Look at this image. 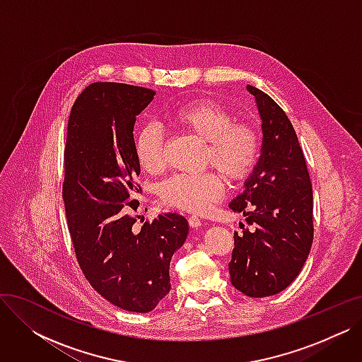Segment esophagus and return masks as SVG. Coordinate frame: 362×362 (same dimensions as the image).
I'll use <instances>...</instances> for the list:
<instances>
[{
    "mask_svg": "<svg viewBox=\"0 0 362 362\" xmlns=\"http://www.w3.org/2000/svg\"><path fill=\"white\" fill-rule=\"evenodd\" d=\"M187 221H189V226L194 227V229H198V227L201 226V218H198L197 216L189 217V218H187Z\"/></svg>",
    "mask_w": 362,
    "mask_h": 362,
    "instance_id": "obj_1",
    "label": "esophagus"
}]
</instances>
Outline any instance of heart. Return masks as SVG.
<instances>
[{
	"label": "heart",
	"instance_id": "heart-1",
	"mask_svg": "<svg viewBox=\"0 0 362 362\" xmlns=\"http://www.w3.org/2000/svg\"><path fill=\"white\" fill-rule=\"evenodd\" d=\"M173 123L205 142L204 164L214 165L229 182H239L255 167L261 139L257 127L214 101H192L171 112ZM135 152L141 167L151 175L167 167L165 141L157 124H145L136 135ZM224 194V179L216 171L175 175L160 187L163 202L179 210L202 213Z\"/></svg>",
	"mask_w": 362,
	"mask_h": 362
}]
</instances>
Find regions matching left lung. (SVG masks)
Returning <instances> with one entry per match:
<instances>
[{
	"mask_svg": "<svg viewBox=\"0 0 362 362\" xmlns=\"http://www.w3.org/2000/svg\"><path fill=\"white\" fill-rule=\"evenodd\" d=\"M262 127L261 156L245 191L229 208L255 229L235 232L229 262L233 286L251 298L286 289L305 264L314 238L313 186L295 129L279 104L255 86Z\"/></svg>",
	"mask_w": 362,
	"mask_h": 362,
	"instance_id": "left-lung-1",
	"label": "left lung"
}]
</instances>
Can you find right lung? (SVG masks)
I'll list each match as a JSON object with an SVG mask.
<instances>
[{
  "mask_svg": "<svg viewBox=\"0 0 362 362\" xmlns=\"http://www.w3.org/2000/svg\"><path fill=\"white\" fill-rule=\"evenodd\" d=\"M154 95L90 83L71 107L64 148L63 199L76 258L90 286L130 313L152 311L170 292V261L189 232L176 213L133 227L141 194L133 126Z\"/></svg>",
  "mask_w": 362,
  "mask_h": 362,
  "instance_id": "obj_1",
  "label": "right lung"
}]
</instances>
